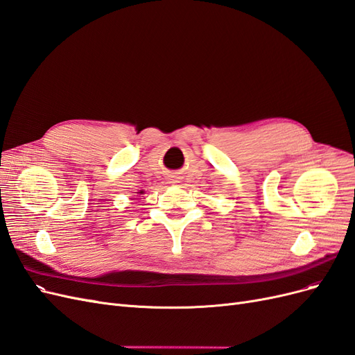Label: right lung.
Segmentation results:
<instances>
[{
	"label": "right lung",
	"mask_w": 355,
	"mask_h": 355,
	"mask_svg": "<svg viewBox=\"0 0 355 355\" xmlns=\"http://www.w3.org/2000/svg\"><path fill=\"white\" fill-rule=\"evenodd\" d=\"M139 193H140V194H141V193H143V191H139Z\"/></svg>",
	"instance_id": "obj_1"
}]
</instances>
